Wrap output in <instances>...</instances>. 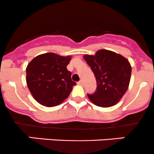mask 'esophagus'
Returning a JSON list of instances; mask_svg holds the SVG:
<instances>
[{
  "instance_id": "esophagus-1",
  "label": "esophagus",
  "mask_w": 154,
  "mask_h": 154,
  "mask_svg": "<svg viewBox=\"0 0 154 154\" xmlns=\"http://www.w3.org/2000/svg\"><path fill=\"white\" fill-rule=\"evenodd\" d=\"M77 84L79 85H83V82H82V81H79Z\"/></svg>"
}]
</instances>
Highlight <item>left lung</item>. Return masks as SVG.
Wrapping results in <instances>:
<instances>
[{"instance_id": "left-lung-1", "label": "left lung", "mask_w": 154, "mask_h": 154, "mask_svg": "<svg viewBox=\"0 0 154 154\" xmlns=\"http://www.w3.org/2000/svg\"><path fill=\"white\" fill-rule=\"evenodd\" d=\"M84 59L91 66L97 79V91L88 94L96 106L108 108L116 105L128 90L132 67L121 54L100 49L94 55L85 54Z\"/></svg>"}]
</instances>
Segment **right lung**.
Instances as JSON below:
<instances>
[{"mask_svg": "<svg viewBox=\"0 0 154 154\" xmlns=\"http://www.w3.org/2000/svg\"><path fill=\"white\" fill-rule=\"evenodd\" d=\"M71 56L49 52L35 57L26 68V82L33 98L39 104L53 107L63 103L76 83L66 69Z\"/></svg>", "mask_w": 154, "mask_h": 154, "instance_id": "right-lung-1", "label": "right lung"}]
</instances>
